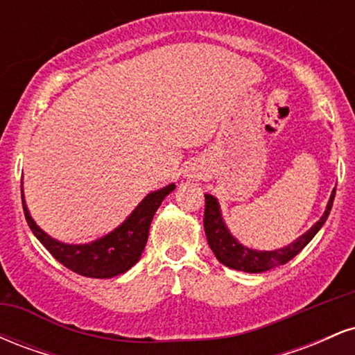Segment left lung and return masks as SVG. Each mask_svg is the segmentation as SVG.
<instances>
[{
  "label": "left lung",
  "instance_id": "obj_1",
  "mask_svg": "<svg viewBox=\"0 0 355 355\" xmlns=\"http://www.w3.org/2000/svg\"><path fill=\"white\" fill-rule=\"evenodd\" d=\"M334 197H336V189L332 190V195L327 203V209H325L324 215H322L319 222H317L311 230H307L304 235H300V237L297 239L295 242H292L291 245L279 248V250H252V248L243 247L242 243H239L237 239L230 234L229 229L225 227V223H223L217 198L211 197V195H205L203 229H205V235L207 240H209L211 252L217 257L218 262L234 268V270L248 272V274H260V272L270 270V268L280 267L284 266V263H287L288 260L294 259V257L299 254L313 237H315V234L320 230V227L324 225L329 214H331Z\"/></svg>",
  "mask_w": 355,
  "mask_h": 355
}]
</instances>
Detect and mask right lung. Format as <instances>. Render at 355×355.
Listing matches in <instances>:
<instances>
[{"label":"right lung","instance_id":"right-lung-1","mask_svg":"<svg viewBox=\"0 0 355 355\" xmlns=\"http://www.w3.org/2000/svg\"><path fill=\"white\" fill-rule=\"evenodd\" d=\"M173 190L175 185L170 183L168 187L148 193L118 229L110 232L105 237L95 240V242L83 243V245H70V243L58 242V240L44 234L31 218L23 195L21 200L24 217H26L31 232L60 263L83 277L112 279L115 275L125 274L128 268H132L140 260L146 240H148L150 223H152L155 211L164 202L166 195Z\"/></svg>","mask_w":355,"mask_h":355}]
</instances>
